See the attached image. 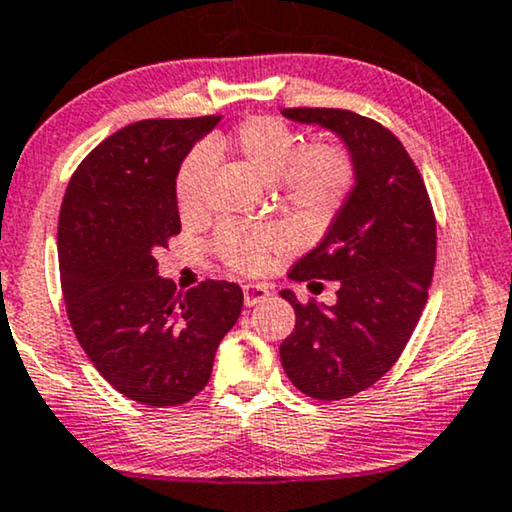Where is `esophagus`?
Returning a JSON list of instances; mask_svg holds the SVG:
<instances>
[{
    "instance_id": "34e87169",
    "label": "esophagus",
    "mask_w": 512,
    "mask_h": 512,
    "mask_svg": "<svg viewBox=\"0 0 512 512\" xmlns=\"http://www.w3.org/2000/svg\"><path fill=\"white\" fill-rule=\"evenodd\" d=\"M268 296V287L266 285H244V304L246 306H256L261 304L263 299Z\"/></svg>"
}]
</instances>
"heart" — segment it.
Wrapping results in <instances>:
<instances>
[{"label":"heart","instance_id":"heart-1","mask_svg":"<svg viewBox=\"0 0 512 512\" xmlns=\"http://www.w3.org/2000/svg\"><path fill=\"white\" fill-rule=\"evenodd\" d=\"M211 149L227 151L273 180L277 199L296 218L323 223L337 213L356 180V163L344 144L318 140L301 144V137L275 116H249L211 142ZM211 166L206 149H192L175 175V201L182 216H192L201 206V189ZM213 249L227 268L256 275L285 249V239L273 227H220Z\"/></svg>","mask_w":512,"mask_h":512}]
</instances>
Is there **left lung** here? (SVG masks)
Masks as SVG:
<instances>
[{
    "instance_id": "8db88e82",
    "label": "left lung",
    "mask_w": 512,
    "mask_h": 512,
    "mask_svg": "<svg viewBox=\"0 0 512 512\" xmlns=\"http://www.w3.org/2000/svg\"><path fill=\"white\" fill-rule=\"evenodd\" d=\"M282 113L337 132L356 163V185L325 239L287 273L308 285L337 280V304L280 292L296 313L280 344L287 377L311 399L342 401L372 387L406 349L432 287L437 218L418 166L382 123L349 109Z\"/></svg>"
}]
</instances>
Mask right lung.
Segmentation results:
<instances>
[{"mask_svg":"<svg viewBox=\"0 0 512 512\" xmlns=\"http://www.w3.org/2000/svg\"><path fill=\"white\" fill-rule=\"evenodd\" d=\"M220 116L149 118L82 159L59 213L66 313L94 368L144 406H180L211 380L220 339L242 313L235 282L175 292L154 254L180 232L175 175Z\"/></svg>","mask_w":512,"mask_h":512,"instance_id":"add662e5","label":"right lung"}]
</instances>
